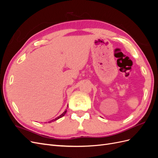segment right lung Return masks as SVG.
<instances>
[{"instance_id": "add662e5", "label": "right lung", "mask_w": 158, "mask_h": 158, "mask_svg": "<svg viewBox=\"0 0 158 158\" xmlns=\"http://www.w3.org/2000/svg\"><path fill=\"white\" fill-rule=\"evenodd\" d=\"M66 110H65L64 111V112L63 113V114H61L60 116H59L58 117H56V118H55V119H52V120H51V121H50L49 123H51V122H53V121H56V120H57V119H59V118H61L62 117H63L64 114H66Z\"/></svg>"}]
</instances>
